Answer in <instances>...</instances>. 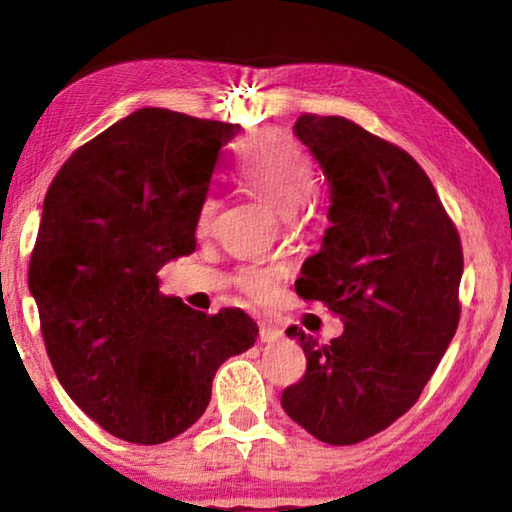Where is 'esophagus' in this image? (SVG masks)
<instances>
[{
	"mask_svg": "<svg viewBox=\"0 0 512 512\" xmlns=\"http://www.w3.org/2000/svg\"><path fill=\"white\" fill-rule=\"evenodd\" d=\"M280 339H282V329H277V327L268 325V323L259 325V341H262V343H275V341H280Z\"/></svg>",
	"mask_w": 512,
	"mask_h": 512,
	"instance_id": "34e87169",
	"label": "esophagus"
}]
</instances>
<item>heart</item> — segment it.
<instances>
[{
  "label": "heart",
  "mask_w": 512,
  "mask_h": 512,
  "mask_svg": "<svg viewBox=\"0 0 512 512\" xmlns=\"http://www.w3.org/2000/svg\"><path fill=\"white\" fill-rule=\"evenodd\" d=\"M239 180L250 192L262 196L282 216H293L314 198L318 171L311 155L289 133L266 128L255 133L241 149ZM219 203L210 198L198 214L201 232L210 225ZM277 284V271L268 266H246L237 273V287L253 300H268Z\"/></svg>",
  "instance_id": "b5f03b06"
}]
</instances>
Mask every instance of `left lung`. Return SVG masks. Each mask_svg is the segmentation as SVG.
Listing matches in <instances>:
<instances>
[{
    "label": "left lung",
    "mask_w": 512,
    "mask_h": 512,
    "mask_svg": "<svg viewBox=\"0 0 512 512\" xmlns=\"http://www.w3.org/2000/svg\"><path fill=\"white\" fill-rule=\"evenodd\" d=\"M329 180V228L296 293L343 320L327 345L291 325L307 370L282 393L293 422L327 445H357L418 402L461 318L463 248L409 153L345 117L293 128Z\"/></svg>",
    "instance_id": "1"
}]
</instances>
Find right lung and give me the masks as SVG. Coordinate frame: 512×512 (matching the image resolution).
<instances>
[{
  "instance_id": "obj_1",
  "label": "right lung",
  "mask_w": 512,
  "mask_h": 512,
  "mask_svg": "<svg viewBox=\"0 0 512 512\" xmlns=\"http://www.w3.org/2000/svg\"><path fill=\"white\" fill-rule=\"evenodd\" d=\"M239 124L140 108L79 146L51 180L29 264L47 357L67 395L112 436L160 445L205 413L225 359L257 323L160 293L196 248V223Z\"/></svg>"
}]
</instances>
